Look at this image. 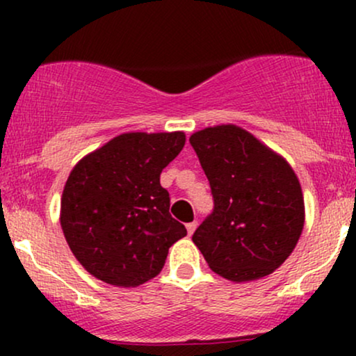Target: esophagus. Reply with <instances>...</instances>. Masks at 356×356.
Instances as JSON below:
<instances>
[{
	"label": "esophagus",
	"mask_w": 356,
	"mask_h": 356,
	"mask_svg": "<svg viewBox=\"0 0 356 356\" xmlns=\"http://www.w3.org/2000/svg\"><path fill=\"white\" fill-rule=\"evenodd\" d=\"M187 234H189V236H192V234H194V231H195V227H197V222H195V220H192V222H189V224H187Z\"/></svg>",
	"instance_id": "obj_1"
}]
</instances>
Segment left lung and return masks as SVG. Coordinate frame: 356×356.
Returning a JSON list of instances; mask_svg holds the SVG:
<instances>
[{
	"label": "left lung",
	"instance_id": "left-lung-1",
	"mask_svg": "<svg viewBox=\"0 0 356 356\" xmlns=\"http://www.w3.org/2000/svg\"><path fill=\"white\" fill-rule=\"evenodd\" d=\"M211 184L214 211L192 236L209 268L236 283L271 275L305 226V201L291 165L238 125L189 138Z\"/></svg>",
	"mask_w": 356,
	"mask_h": 356
}]
</instances>
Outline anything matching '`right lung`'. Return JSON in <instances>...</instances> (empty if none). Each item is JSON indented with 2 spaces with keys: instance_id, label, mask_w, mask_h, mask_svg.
<instances>
[{
  "instance_id": "add662e5",
  "label": "right lung",
  "mask_w": 356,
  "mask_h": 356,
  "mask_svg": "<svg viewBox=\"0 0 356 356\" xmlns=\"http://www.w3.org/2000/svg\"><path fill=\"white\" fill-rule=\"evenodd\" d=\"M184 144V132L122 134L73 167L60 224L73 256L97 280L122 288L144 284L187 234L161 186L162 169Z\"/></svg>"
}]
</instances>
